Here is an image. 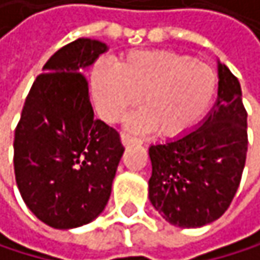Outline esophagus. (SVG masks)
Listing matches in <instances>:
<instances>
[{"label":"esophagus","instance_id":"34e87169","mask_svg":"<svg viewBox=\"0 0 260 260\" xmlns=\"http://www.w3.org/2000/svg\"><path fill=\"white\" fill-rule=\"evenodd\" d=\"M120 138H122L123 146H131V144H137V143H140L135 137H132V135L126 134V132H122V134H120Z\"/></svg>","mask_w":260,"mask_h":260}]
</instances>
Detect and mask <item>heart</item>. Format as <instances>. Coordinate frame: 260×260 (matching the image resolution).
I'll return each mask as SVG.
<instances>
[{"instance_id":"b5f03b06","label":"heart","mask_w":260,"mask_h":260,"mask_svg":"<svg viewBox=\"0 0 260 260\" xmlns=\"http://www.w3.org/2000/svg\"><path fill=\"white\" fill-rule=\"evenodd\" d=\"M91 88L105 120H120L141 98V111L131 117L129 128H153L162 137H178L208 111L217 74L209 64L175 51H131L117 60L116 68L98 61L91 71Z\"/></svg>"}]
</instances>
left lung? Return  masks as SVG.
<instances>
[{
    "mask_svg": "<svg viewBox=\"0 0 260 260\" xmlns=\"http://www.w3.org/2000/svg\"><path fill=\"white\" fill-rule=\"evenodd\" d=\"M247 144L239 81L218 61V98L200 126L149 147L150 203L178 228H202L218 220L239 186Z\"/></svg>",
    "mask_w": 260,
    "mask_h": 260,
    "instance_id": "obj_1",
    "label": "left lung"
}]
</instances>
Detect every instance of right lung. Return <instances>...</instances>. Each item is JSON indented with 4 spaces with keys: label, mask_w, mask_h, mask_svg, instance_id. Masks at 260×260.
I'll return each instance as SVG.
<instances>
[{
    "label": "right lung",
    "mask_w": 260,
    "mask_h": 260,
    "mask_svg": "<svg viewBox=\"0 0 260 260\" xmlns=\"http://www.w3.org/2000/svg\"><path fill=\"white\" fill-rule=\"evenodd\" d=\"M77 39L43 66L15 131V176L29 211L54 229L93 221L107 206L123 144L94 119L82 72L107 51Z\"/></svg>",
    "instance_id": "add662e5"
}]
</instances>
